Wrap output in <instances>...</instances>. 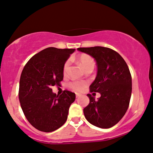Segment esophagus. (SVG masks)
Returning <instances> with one entry per match:
<instances>
[{"label":"esophagus","mask_w":153,"mask_h":153,"mask_svg":"<svg viewBox=\"0 0 153 153\" xmlns=\"http://www.w3.org/2000/svg\"><path fill=\"white\" fill-rule=\"evenodd\" d=\"M81 95L80 94H76V98H79V97H80Z\"/></svg>","instance_id":"34e87169"}]
</instances>
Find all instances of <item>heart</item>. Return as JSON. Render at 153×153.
<instances>
[{"mask_svg": "<svg viewBox=\"0 0 153 153\" xmlns=\"http://www.w3.org/2000/svg\"><path fill=\"white\" fill-rule=\"evenodd\" d=\"M77 61H78L79 64L81 65V67L84 69V71L88 68H91V67L94 68L95 61L94 58L92 57H91L90 55L86 54H81L77 57ZM69 66V61H67L65 63L64 67H63L64 73H66L67 69H68ZM86 84L87 83L86 81H74L69 84V87L74 91H81L86 87Z\"/></svg>", "mask_w": 153, "mask_h": 153, "instance_id": "obj_1", "label": "heart"}]
</instances>
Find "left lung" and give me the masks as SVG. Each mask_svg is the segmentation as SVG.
Listing matches in <instances>:
<instances>
[{
	"label": "left lung",
	"mask_w": 153,
	"mask_h": 153,
	"mask_svg": "<svg viewBox=\"0 0 153 153\" xmlns=\"http://www.w3.org/2000/svg\"><path fill=\"white\" fill-rule=\"evenodd\" d=\"M96 62L97 76L91 84V92L100 93L96 100L88 94L89 104L84 109L87 121L97 127L108 128L120 122L129 105L132 91L128 65L116 51L105 47L79 48Z\"/></svg>",
	"instance_id": "8db88e82"
}]
</instances>
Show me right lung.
I'll return each mask as SVG.
<instances>
[{"mask_svg":"<svg viewBox=\"0 0 153 153\" xmlns=\"http://www.w3.org/2000/svg\"><path fill=\"white\" fill-rule=\"evenodd\" d=\"M74 51L47 48L33 55L24 67L19 89L21 108L29 122L41 131H54L67 121L75 94L65 91L57 96L51 87L59 86L65 63Z\"/></svg>","mask_w":153,"mask_h":153,"instance_id":"obj_1","label":"right lung"}]
</instances>
